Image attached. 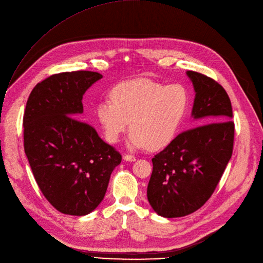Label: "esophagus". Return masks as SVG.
Listing matches in <instances>:
<instances>
[{
  "instance_id": "esophagus-1",
  "label": "esophagus",
  "mask_w": 263,
  "mask_h": 263,
  "mask_svg": "<svg viewBox=\"0 0 263 263\" xmlns=\"http://www.w3.org/2000/svg\"><path fill=\"white\" fill-rule=\"evenodd\" d=\"M124 159L127 162H134V161H136V157L134 155H131V154H125L124 155Z\"/></svg>"
}]
</instances>
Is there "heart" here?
I'll list each match as a JSON object with an SVG mask.
<instances>
[{
    "mask_svg": "<svg viewBox=\"0 0 263 263\" xmlns=\"http://www.w3.org/2000/svg\"><path fill=\"white\" fill-rule=\"evenodd\" d=\"M190 96L180 83L164 84L141 78L121 82L110 100L96 107V116L107 141L116 144L130 121L128 146L157 150L169 145L187 115Z\"/></svg>",
    "mask_w": 263,
    "mask_h": 263,
    "instance_id": "b5f03b06",
    "label": "heart"
}]
</instances>
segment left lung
Instances as JSON below:
<instances>
[{
	"mask_svg": "<svg viewBox=\"0 0 263 263\" xmlns=\"http://www.w3.org/2000/svg\"><path fill=\"white\" fill-rule=\"evenodd\" d=\"M186 74L196 92L191 116L200 126L182 132L154 155L147 188L153 211L165 218L184 217L202 207L233 153L235 125L229 95L212 78L194 71Z\"/></svg>",
	"mask_w": 263,
	"mask_h": 263,
	"instance_id": "1",
	"label": "left lung"
}]
</instances>
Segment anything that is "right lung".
Here are the masks:
<instances>
[{
	"instance_id": "add662e5",
	"label": "right lung",
	"mask_w": 263,
	"mask_h": 263,
	"mask_svg": "<svg viewBox=\"0 0 263 263\" xmlns=\"http://www.w3.org/2000/svg\"><path fill=\"white\" fill-rule=\"evenodd\" d=\"M101 78L90 71L51 75L33 87L26 102L25 154L43 196L65 215L92 213L121 162L114 147L78 119L82 96Z\"/></svg>"
}]
</instances>
